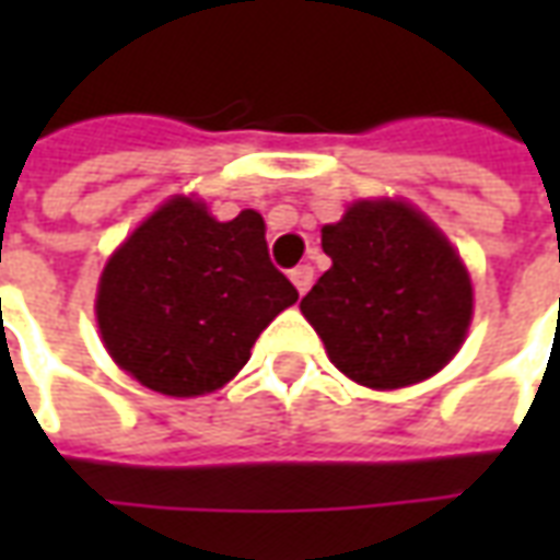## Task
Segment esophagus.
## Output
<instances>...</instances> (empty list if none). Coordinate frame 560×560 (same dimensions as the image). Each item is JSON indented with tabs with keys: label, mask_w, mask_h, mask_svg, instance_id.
Listing matches in <instances>:
<instances>
[{
	"label": "esophagus",
	"mask_w": 560,
	"mask_h": 560,
	"mask_svg": "<svg viewBox=\"0 0 560 560\" xmlns=\"http://www.w3.org/2000/svg\"><path fill=\"white\" fill-rule=\"evenodd\" d=\"M291 281H293V288H296V291L308 293V288L315 284V269L308 267V264H303V267L293 269Z\"/></svg>",
	"instance_id": "34e87169"
}]
</instances>
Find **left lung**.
I'll return each instance as SVG.
<instances>
[{
	"mask_svg": "<svg viewBox=\"0 0 560 560\" xmlns=\"http://www.w3.org/2000/svg\"><path fill=\"white\" fill-rule=\"evenodd\" d=\"M332 267L305 293V320L339 372L399 389L441 372L465 341L474 288L458 252L401 200H357L320 231Z\"/></svg>",
	"mask_w": 560,
	"mask_h": 560,
	"instance_id": "obj_1",
	"label": "left lung"
}]
</instances>
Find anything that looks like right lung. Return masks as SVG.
<instances>
[{"label":"right lung","instance_id":"1","mask_svg":"<svg viewBox=\"0 0 560 560\" xmlns=\"http://www.w3.org/2000/svg\"><path fill=\"white\" fill-rule=\"evenodd\" d=\"M296 296L269 260L260 212L215 221L200 200L179 195L110 255L95 315L122 372L188 399L224 387Z\"/></svg>","mask_w":560,"mask_h":560}]
</instances>
